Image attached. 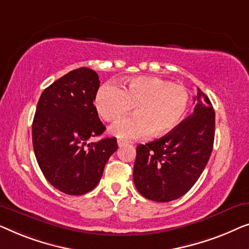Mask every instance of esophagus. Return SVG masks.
<instances>
[{
  "mask_svg": "<svg viewBox=\"0 0 249 249\" xmlns=\"http://www.w3.org/2000/svg\"><path fill=\"white\" fill-rule=\"evenodd\" d=\"M127 141H125V140H118L117 141V144H118V146H120V148H122V146H124L125 144H127Z\"/></svg>",
  "mask_w": 249,
  "mask_h": 249,
  "instance_id": "obj_1",
  "label": "esophagus"
}]
</instances>
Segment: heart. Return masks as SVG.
I'll return each mask as SVG.
<instances>
[{
  "instance_id": "heart-1",
  "label": "heart",
  "mask_w": 249,
  "mask_h": 249,
  "mask_svg": "<svg viewBox=\"0 0 249 249\" xmlns=\"http://www.w3.org/2000/svg\"><path fill=\"white\" fill-rule=\"evenodd\" d=\"M190 92L184 86L156 76L126 80L124 89L114 82L100 87L96 94L98 114L117 122L135 107L134 116L115 124L110 132L124 140L162 136L176 128L186 114Z\"/></svg>"
}]
</instances>
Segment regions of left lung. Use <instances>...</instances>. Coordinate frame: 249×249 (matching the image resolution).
<instances>
[{
	"label": "left lung",
	"instance_id": "8db88e82",
	"mask_svg": "<svg viewBox=\"0 0 249 249\" xmlns=\"http://www.w3.org/2000/svg\"><path fill=\"white\" fill-rule=\"evenodd\" d=\"M194 100V111L176 128L136 148L133 180L145 198H179L193 187L208 163L214 142L215 113L199 89Z\"/></svg>",
	"mask_w": 249,
	"mask_h": 249
}]
</instances>
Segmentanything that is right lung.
<instances>
[{
    "label": "right lung",
    "instance_id": "1",
    "mask_svg": "<svg viewBox=\"0 0 249 249\" xmlns=\"http://www.w3.org/2000/svg\"><path fill=\"white\" fill-rule=\"evenodd\" d=\"M99 85L93 70H73L47 87L37 104L33 122L35 156L45 178L65 194L92 191L118 148L116 138L88 142L106 129L93 105Z\"/></svg>",
    "mask_w": 249,
    "mask_h": 249
}]
</instances>
